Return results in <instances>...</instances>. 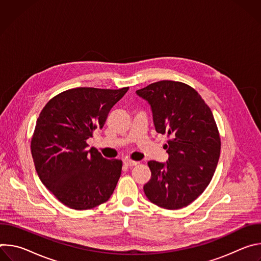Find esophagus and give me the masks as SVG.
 <instances>
[{"label": "esophagus", "instance_id": "obj_1", "mask_svg": "<svg viewBox=\"0 0 261 261\" xmlns=\"http://www.w3.org/2000/svg\"><path fill=\"white\" fill-rule=\"evenodd\" d=\"M124 164L127 165V166H134V165H137L138 162L133 161V160H129V159H124Z\"/></svg>", "mask_w": 261, "mask_h": 261}]
</instances>
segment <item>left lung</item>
<instances>
[{"label": "left lung", "mask_w": 261, "mask_h": 261, "mask_svg": "<svg viewBox=\"0 0 261 261\" xmlns=\"http://www.w3.org/2000/svg\"><path fill=\"white\" fill-rule=\"evenodd\" d=\"M136 94L151 105L156 131L169 137L164 145L168 161L147 162L152 176L144 194L163 208L187 206L205 190L219 161L221 139L212 110L179 82H157Z\"/></svg>", "instance_id": "1"}]
</instances>
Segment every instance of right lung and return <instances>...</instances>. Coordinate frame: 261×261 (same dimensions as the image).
<instances>
[{"instance_id":"1","label":"right lung","mask_w":261,"mask_h":261,"mask_svg":"<svg viewBox=\"0 0 261 261\" xmlns=\"http://www.w3.org/2000/svg\"><path fill=\"white\" fill-rule=\"evenodd\" d=\"M129 88H76L50 99L37 119L31 140L35 168L45 187L66 206L90 210L109 199L122 161L107 160L87 139L102 129L110 109Z\"/></svg>"}]
</instances>
